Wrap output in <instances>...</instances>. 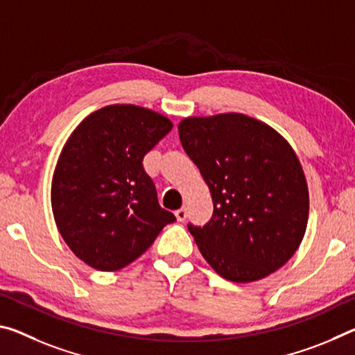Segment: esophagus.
<instances>
[{"mask_svg":"<svg viewBox=\"0 0 355 355\" xmlns=\"http://www.w3.org/2000/svg\"><path fill=\"white\" fill-rule=\"evenodd\" d=\"M175 216H177V219H178L180 223L184 221V219H187V216H188V213H187V208H184V207L180 208V210H177V211H175Z\"/></svg>","mask_w":355,"mask_h":355,"instance_id":"obj_1","label":"esophagus"}]
</instances>
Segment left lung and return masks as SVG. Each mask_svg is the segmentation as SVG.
Here are the masks:
<instances>
[{
    "label": "left lung",
    "instance_id": "8db88e82",
    "mask_svg": "<svg viewBox=\"0 0 355 355\" xmlns=\"http://www.w3.org/2000/svg\"><path fill=\"white\" fill-rule=\"evenodd\" d=\"M183 150L208 184L213 216L188 224L202 256L223 278L250 283L283 267L308 221V188L291 145L241 114L184 118Z\"/></svg>",
    "mask_w": 355,
    "mask_h": 355
}]
</instances>
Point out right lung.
Listing matches in <instances>:
<instances>
[{
	"mask_svg": "<svg viewBox=\"0 0 355 355\" xmlns=\"http://www.w3.org/2000/svg\"><path fill=\"white\" fill-rule=\"evenodd\" d=\"M171 129V120L153 110L115 104L71 134L55 167L52 208L61 237L88 266L126 267L175 221L144 168V156Z\"/></svg>",
	"mask_w": 355,
	"mask_h": 355,
	"instance_id": "1",
	"label": "right lung"
}]
</instances>
